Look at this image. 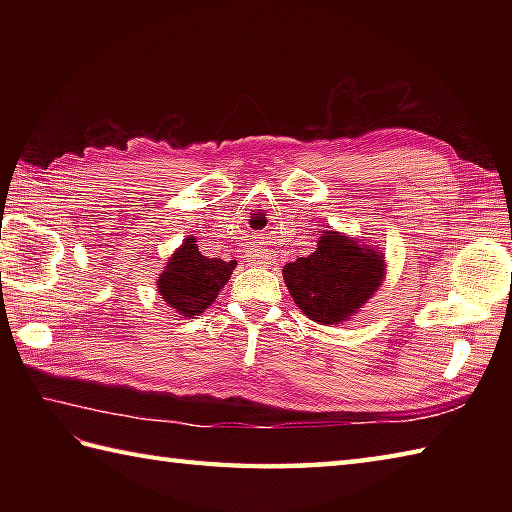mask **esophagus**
Segmentation results:
<instances>
[{
	"instance_id": "obj_1",
	"label": "esophagus",
	"mask_w": 512,
	"mask_h": 512,
	"mask_svg": "<svg viewBox=\"0 0 512 512\" xmlns=\"http://www.w3.org/2000/svg\"><path fill=\"white\" fill-rule=\"evenodd\" d=\"M253 259H255L257 264H264V266L270 264V255H268V253H257Z\"/></svg>"
}]
</instances>
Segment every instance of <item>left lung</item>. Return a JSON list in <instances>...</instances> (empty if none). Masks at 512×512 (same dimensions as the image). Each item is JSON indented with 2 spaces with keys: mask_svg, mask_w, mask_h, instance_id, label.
Here are the masks:
<instances>
[{
  "mask_svg": "<svg viewBox=\"0 0 512 512\" xmlns=\"http://www.w3.org/2000/svg\"><path fill=\"white\" fill-rule=\"evenodd\" d=\"M385 253L347 237L323 231L317 250L284 266V281L297 308L321 325L350 321L385 279Z\"/></svg>",
  "mask_w": 512,
  "mask_h": 512,
  "instance_id": "8db88e82",
  "label": "left lung"
}]
</instances>
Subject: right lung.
<instances>
[{
	"label": "right lung",
	"mask_w": 512,
	"mask_h": 512,
	"mask_svg": "<svg viewBox=\"0 0 512 512\" xmlns=\"http://www.w3.org/2000/svg\"><path fill=\"white\" fill-rule=\"evenodd\" d=\"M233 270L235 262L204 257L195 239L187 237L167 259L156 288L180 317L195 319L217 299Z\"/></svg>",
	"instance_id": "add662e5"
}]
</instances>
